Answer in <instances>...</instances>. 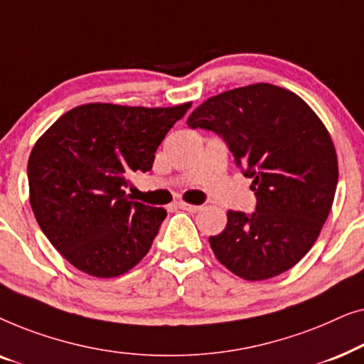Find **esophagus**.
I'll use <instances>...</instances> for the list:
<instances>
[{"label":"esophagus","mask_w":364,"mask_h":364,"mask_svg":"<svg viewBox=\"0 0 364 364\" xmlns=\"http://www.w3.org/2000/svg\"><path fill=\"white\" fill-rule=\"evenodd\" d=\"M177 205H178V208H182V210H187V212H192V213H196L202 208L200 205H193V203H187V202H178Z\"/></svg>","instance_id":"1"}]
</instances>
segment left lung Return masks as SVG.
<instances>
[{
  "label": "left lung",
  "mask_w": 364,
  "mask_h": 364,
  "mask_svg": "<svg viewBox=\"0 0 364 364\" xmlns=\"http://www.w3.org/2000/svg\"><path fill=\"white\" fill-rule=\"evenodd\" d=\"M187 124L223 137L257 196L252 215L228 210L223 232L208 238L217 260L248 282L295 267L336 192L338 157L321 119L295 92L257 82L208 97Z\"/></svg>",
  "instance_id": "left-lung-1"
}]
</instances>
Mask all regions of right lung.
<instances>
[{"label": "right lung", "instance_id": "1", "mask_svg": "<svg viewBox=\"0 0 364 364\" xmlns=\"http://www.w3.org/2000/svg\"><path fill=\"white\" fill-rule=\"evenodd\" d=\"M191 106L82 104L34 144L28 161L34 217L77 270L119 277L151 250L167 212L131 200L129 176L151 171L157 147Z\"/></svg>", "mask_w": 364, "mask_h": 364}]
</instances>
